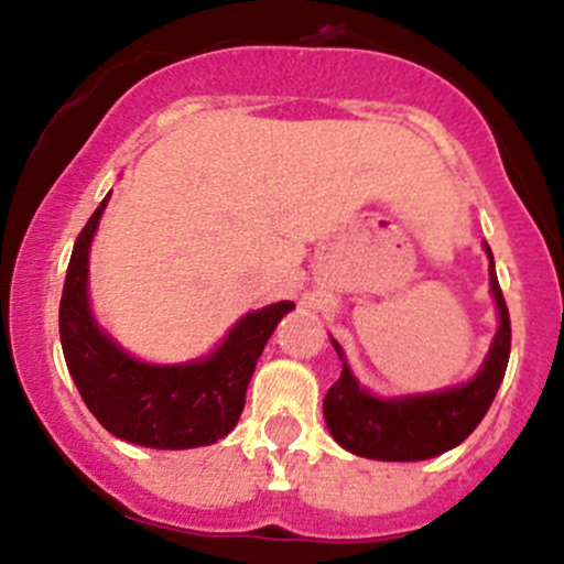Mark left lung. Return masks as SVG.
Returning a JSON list of instances; mask_svg holds the SVG:
<instances>
[{
	"instance_id": "left-lung-1",
	"label": "left lung",
	"mask_w": 564,
	"mask_h": 564,
	"mask_svg": "<svg viewBox=\"0 0 564 564\" xmlns=\"http://www.w3.org/2000/svg\"><path fill=\"white\" fill-rule=\"evenodd\" d=\"M485 250L490 259V292H494L501 325L477 377L435 393L380 399L364 391L349 366L344 364L341 377L333 382L322 402L327 430L336 444L371 460H430V457L455 449L477 430L505 380L512 338L510 311H507L499 278H496L494 253L488 245ZM333 347L338 358H344L336 341Z\"/></svg>"
}]
</instances>
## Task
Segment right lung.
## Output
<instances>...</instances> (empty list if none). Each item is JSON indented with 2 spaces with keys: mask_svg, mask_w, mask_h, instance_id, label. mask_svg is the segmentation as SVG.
I'll return each mask as SVG.
<instances>
[{
  "mask_svg": "<svg viewBox=\"0 0 564 564\" xmlns=\"http://www.w3.org/2000/svg\"><path fill=\"white\" fill-rule=\"evenodd\" d=\"M107 198L76 237L59 300V341L70 377L115 438L151 449L215 444L237 427L256 360L294 303L283 300L245 314L204 360L154 366L131 358L96 325L87 305V253Z\"/></svg>",
  "mask_w": 564,
  "mask_h": 564,
  "instance_id": "right-lung-1",
  "label": "right lung"
}]
</instances>
